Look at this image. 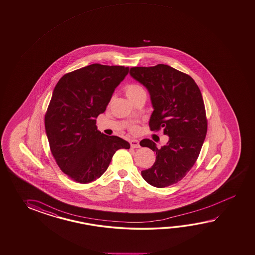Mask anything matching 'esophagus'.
Returning a JSON list of instances; mask_svg holds the SVG:
<instances>
[{"mask_svg": "<svg viewBox=\"0 0 255 255\" xmlns=\"http://www.w3.org/2000/svg\"><path fill=\"white\" fill-rule=\"evenodd\" d=\"M130 146L132 147V148H138L139 147V142H138V140L132 139L129 141Z\"/></svg>", "mask_w": 255, "mask_h": 255, "instance_id": "34e87169", "label": "esophagus"}]
</instances>
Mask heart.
Segmentation results:
<instances>
[{"mask_svg":"<svg viewBox=\"0 0 255 255\" xmlns=\"http://www.w3.org/2000/svg\"><path fill=\"white\" fill-rule=\"evenodd\" d=\"M142 90H144L141 86L136 85V84H130V85L127 86V88H126V94L128 99H132L134 96L136 95ZM129 131L132 134H136L139 131V127L135 125L131 126L129 128Z\"/></svg>","mask_w":255,"mask_h":255,"instance_id":"1","label":"heart"}]
</instances>
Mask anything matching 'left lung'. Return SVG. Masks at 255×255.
<instances>
[{
    "label": "left lung",
    "mask_w": 255,
    "mask_h": 255,
    "mask_svg": "<svg viewBox=\"0 0 255 255\" xmlns=\"http://www.w3.org/2000/svg\"><path fill=\"white\" fill-rule=\"evenodd\" d=\"M130 75L149 91L154 111L149 120L152 131L163 129L167 145L157 148L152 140L140 145L155 153V162L141 171L142 177L155 187L178 183L195 165L207 132L205 103L192 77L165 64L130 68Z\"/></svg>",
    "instance_id": "obj_1"
}]
</instances>
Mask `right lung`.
Segmentation results:
<instances>
[{"label":"right lung","mask_w":255,"mask_h":255,"mask_svg":"<svg viewBox=\"0 0 255 255\" xmlns=\"http://www.w3.org/2000/svg\"><path fill=\"white\" fill-rule=\"evenodd\" d=\"M128 70L94 63L67 73L55 86L46 111V134L57 165L75 182L100 178L117 150L130 148L128 142L104 135L96 126Z\"/></svg>","instance_id":"right-lung-1"}]
</instances>
